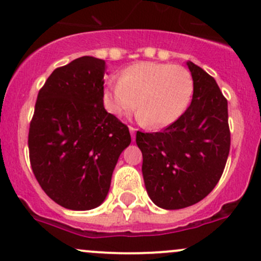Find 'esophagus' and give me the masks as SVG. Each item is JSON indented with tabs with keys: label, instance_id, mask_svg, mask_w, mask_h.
Wrapping results in <instances>:
<instances>
[{
	"label": "esophagus",
	"instance_id": "1",
	"mask_svg": "<svg viewBox=\"0 0 261 261\" xmlns=\"http://www.w3.org/2000/svg\"><path fill=\"white\" fill-rule=\"evenodd\" d=\"M130 128V133H131V139H133V141H135V134H136V128H134V127H128Z\"/></svg>",
	"mask_w": 261,
	"mask_h": 261
}]
</instances>
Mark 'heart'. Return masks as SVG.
Returning <instances> with one entry per match:
<instances>
[{"label":"heart","instance_id":"obj_1","mask_svg":"<svg viewBox=\"0 0 261 261\" xmlns=\"http://www.w3.org/2000/svg\"><path fill=\"white\" fill-rule=\"evenodd\" d=\"M192 94L193 78L186 68L143 62L126 68L117 83L109 84L105 99L117 117L130 114L138 105L139 121L162 128L184 114Z\"/></svg>","mask_w":261,"mask_h":261}]
</instances>
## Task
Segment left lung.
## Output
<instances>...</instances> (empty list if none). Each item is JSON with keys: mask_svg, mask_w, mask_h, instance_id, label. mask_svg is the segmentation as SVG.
<instances>
[{"mask_svg": "<svg viewBox=\"0 0 261 261\" xmlns=\"http://www.w3.org/2000/svg\"><path fill=\"white\" fill-rule=\"evenodd\" d=\"M187 65L193 97L186 112L162 133H136L146 192L164 210L186 208L208 196L230 151L227 101L208 73Z\"/></svg>", "mask_w": 261, "mask_h": 261, "instance_id": "left-lung-1", "label": "left lung"}]
</instances>
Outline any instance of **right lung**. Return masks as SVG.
Returning <instances> with one entry per match:
<instances>
[{
	"label": "right lung",
	"instance_id": "add662e5",
	"mask_svg": "<svg viewBox=\"0 0 261 261\" xmlns=\"http://www.w3.org/2000/svg\"><path fill=\"white\" fill-rule=\"evenodd\" d=\"M106 62L81 57L57 68L39 91L29 130L34 175L59 206L96 208L109 194L128 127L103 106Z\"/></svg>",
	"mask_w": 261,
	"mask_h": 261
}]
</instances>
